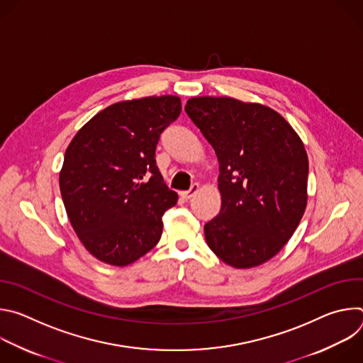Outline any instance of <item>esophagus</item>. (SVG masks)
Masks as SVG:
<instances>
[{
	"mask_svg": "<svg viewBox=\"0 0 363 363\" xmlns=\"http://www.w3.org/2000/svg\"><path fill=\"white\" fill-rule=\"evenodd\" d=\"M198 191H199V185H198V184H194L189 191H182V192H179V195H181L184 199H191Z\"/></svg>",
	"mask_w": 363,
	"mask_h": 363,
	"instance_id": "1",
	"label": "esophagus"
}]
</instances>
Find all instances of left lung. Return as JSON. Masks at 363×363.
Masks as SVG:
<instances>
[{"instance_id": "obj_1", "label": "left lung", "mask_w": 363, "mask_h": 363, "mask_svg": "<svg viewBox=\"0 0 363 363\" xmlns=\"http://www.w3.org/2000/svg\"><path fill=\"white\" fill-rule=\"evenodd\" d=\"M185 112L220 162V214L203 225L224 263L269 262L296 231L307 203L303 142L276 111L231 97H192Z\"/></svg>"}]
</instances>
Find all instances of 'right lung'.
Listing matches in <instances>:
<instances>
[{"mask_svg": "<svg viewBox=\"0 0 363 363\" xmlns=\"http://www.w3.org/2000/svg\"><path fill=\"white\" fill-rule=\"evenodd\" d=\"M181 109L177 96L115 103L66 149L62 198L73 230L97 260L123 267L161 240L162 217L178 195L164 182L155 150Z\"/></svg>", "mask_w": 363, "mask_h": 363, "instance_id": "right-lung-1", "label": "right lung"}]
</instances>
